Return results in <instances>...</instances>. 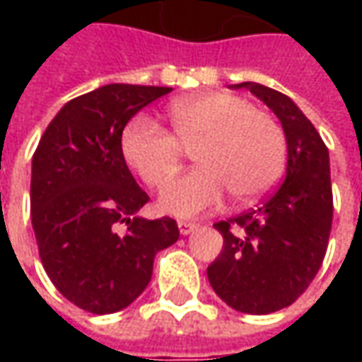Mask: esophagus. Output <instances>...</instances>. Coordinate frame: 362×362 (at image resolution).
<instances>
[{"label":"esophagus","mask_w":362,"mask_h":362,"mask_svg":"<svg viewBox=\"0 0 362 362\" xmlns=\"http://www.w3.org/2000/svg\"><path fill=\"white\" fill-rule=\"evenodd\" d=\"M177 226H179V233L181 235H189L191 231L197 230V223H193V221H179Z\"/></svg>","instance_id":"1"}]
</instances>
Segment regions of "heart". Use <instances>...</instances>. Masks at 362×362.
I'll use <instances>...</instances> for the list:
<instances>
[{
  "mask_svg": "<svg viewBox=\"0 0 362 362\" xmlns=\"http://www.w3.org/2000/svg\"><path fill=\"white\" fill-rule=\"evenodd\" d=\"M173 132L139 115L120 132V153L146 185H165L179 169L185 148L195 167L160 193V207L175 216H197L223 199L254 202L270 191L286 163V136L270 112L230 92L181 96L169 106Z\"/></svg>",
  "mask_w": 362,
  "mask_h": 362,
  "instance_id": "obj_1",
  "label": "heart"
}]
</instances>
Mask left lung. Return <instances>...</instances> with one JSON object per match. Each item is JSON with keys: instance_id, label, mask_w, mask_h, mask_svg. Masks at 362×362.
<instances>
[{"instance_id": "1", "label": "left lung", "mask_w": 362, "mask_h": 362, "mask_svg": "<svg viewBox=\"0 0 362 362\" xmlns=\"http://www.w3.org/2000/svg\"><path fill=\"white\" fill-rule=\"evenodd\" d=\"M280 119L288 146L284 183L257 209L217 221L223 250L209 284L233 310L270 314L290 306L314 280L332 226L330 160L314 124L282 92L242 82Z\"/></svg>"}]
</instances>
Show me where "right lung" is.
<instances>
[{
    "instance_id": "1",
    "label": "right lung",
    "mask_w": 362,
    "mask_h": 362,
    "mask_svg": "<svg viewBox=\"0 0 362 362\" xmlns=\"http://www.w3.org/2000/svg\"><path fill=\"white\" fill-rule=\"evenodd\" d=\"M167 86L106 84L66 103L32 159V226L44 270L64 298L112 314L143 294L157 252L179 240L171 217L145 219L148 202L120 153V132Z\"/></svg>"
}]
</instances>
